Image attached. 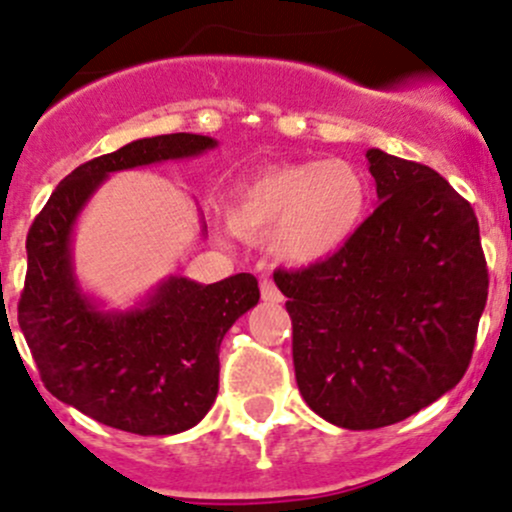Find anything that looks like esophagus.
<instances>
[{"instance_id": "esophagus-1", "label": "esophagus", "mask_w": 512, "mask_h": 512, "mask_svg": "<svg viewBox=\"0 0 512 512\" xmlns=\"http://www.w3.org/2000/svg\"><path fill=\"white\" fill-rule=\"evenodd\" d=\"M260 291H262V301H269V303L284 301L282 291L277 289V284H274L272 279H262V282H260Z\"/></svg>"}]
</instances>
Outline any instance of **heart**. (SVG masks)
Listing matches in <instances>:
<instances>
[{"mask_svg":"<svg viewBox=\"0 0 512 512\" xmlns=\"http://www.w3.org/2000/svg\"><path fill=\"white\" fill-rule=\"evenodd\" d=\"M362 172L345 160L274 165L240 182L226 204V223L247 243H265L296 267L333 257L367 213Z\"/></svg>","mask_w":512,"mask_h":512,"instance_id":"heart-1","label":"heart"}]
</instances>
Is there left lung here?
<instances>
[{
	"label": "left lung",
	"mask_w": 512,
	"mask_h": 512,
	"mask_svg": "<svg viewBox=\"0 0 512 512\" xmlns=\"http://www.w3.org/2000/svg\"><path fill=\"white\" fill-rule=\"evenodd\" d=\"M376 211L345 247L274 272L294 325L303 401L328 423H401L462 381L488 272L469 201L430 167L367 150Z\"/></svg>",
	"instance_id": "1"
}]
</instances>
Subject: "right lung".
Instances as JSON below:
<instances>
[{
	"mask_svg": "<svg viewBox=\"0 0 512 512\" xmlns=\"http://www.w3.org/2000/svg\"><path fill=\"white\" fill-rule=\"evenodd\" d=\"M213 148L218 140L211 136L170 133L94 157L55 187L28 230L21 333L46 389L109 428L177 435L201 423L216 401L223 335L257 306L260 289L245 272L216 284L172 274L136 306L111 311L82 289L75 272L77 221L111 174Z\"/></svg>",
	"mask_w": 512,
	"mask_h": 512,
	"instance_id": "1",
	"label": "right lung"
}]
</instances>
